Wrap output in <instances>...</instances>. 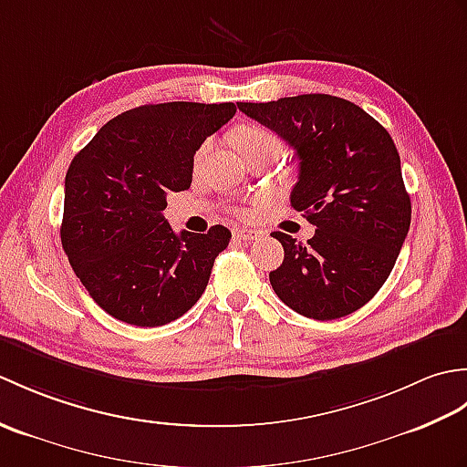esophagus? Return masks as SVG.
Wrapping results in <instances>:
<instances>
[{
    "label": "esophagus",
    "mask_w": 467,
    "mask_h": 467,
    "mask_svg": "<svg viewBox=\"0 0 467 467\" xmlns=\"http://www.w3.org/2000/svg\"><path fill=\"white\" fill-rule=\"evenodd\" d=\"M234 236L239 241H244V243H251V241H256V239H261V234L263 233H259V231H253V228H234Z\"/></svg>",
    "instance_id": "esophagus-1"
}]
</instances>
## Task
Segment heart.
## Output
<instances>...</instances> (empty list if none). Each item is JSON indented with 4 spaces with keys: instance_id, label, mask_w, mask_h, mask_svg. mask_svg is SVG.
Masks as SVG:
<instances>
[{
    "instance_id": "heart-1",
    "label": "heart",
    "mask_w": 467,
    "mask_h": 467,
    "mask_svg": "<svg viewBox=\"0 0 467 467\" xmlns=\"http://www.w3.org/2000/svg\"><path fill=\"white\" fill-rule=\"evenodd\" d=\"M231 140L234 144L236 150H239L243 156L251 154L253 150H259V148H265V146H279L276 144V138L266 130V128L259 126V124H243L236 128V130L233 132ZM201 158V154L196 156V161ZM244 216H249L251 211H241Z\"/></svg>"
}]
</instances>
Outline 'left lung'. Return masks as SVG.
Instances as JSON below:
<instances>
[{
	"mask_svg": "<svg viewBox=\"0 0 467 467\" xmlns=\"http://www.w3.org/2000/svg\"><path fill=\"white\" fill-rule=\"evenodd\" d=\"M299 158L295 211L317 226L296 243L281 231L285 259L269 279L293 311L317 321L351 315L381 289L411 224V201L389 132L343 98L303 94L276 102H239Z\"/></svg>",
	"mask_w": 467,
	"mask_h": 467,
	"instance_id": "obj_1",
	"label": "left lung"
}]
</instances>
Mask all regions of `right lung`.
<instances>
[{
    "instance_id": "add662e5",
    "label": "right lung",
    "mask_w": 467,
    "mask_h": 467,
    "mask_svg": "<svg viewBox=\"0 0 467 467\" xmlns=\"http://www.w3.org/2000/svg\"><path fill=\"white\" fill-rule=\"evenodd\" d=\"M233 102L146 104L118 114L74 156L59 234L78 279L114 319L161 327L204 293L231 231L176 234L166 194L191 188L194 154Z\"/></svg>"
}]
</instances>
